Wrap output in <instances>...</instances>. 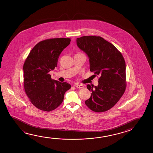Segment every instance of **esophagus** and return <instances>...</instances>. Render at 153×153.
Instances as JSON below:
<instances>
[{
    "label": "esophagus",
    "mask_w": 153,
    "mask_h": 153,
    "mask_svg": "<svg viewBox=\"0 0 153 153\" xmlns=\"http://www.w3.org/2000/svg\"><path fill=\"white\" fill-rule=\"evenodd\" d=\"M75 87H76V88H84V85H82V84H78V85H74Z\"/></svg>",
    "instance_id": "obj_1"
}]
</instances>
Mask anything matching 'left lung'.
I'll return each mask as SVG.
<instances>
[{"mask_svg": "<svg viewBox=\"0 0 153 153\" xmlns=\"http://www.w3.org/2000/svg\"><path fill=\"white\" fill-rule=\"evenodd\" d=\"M78 48L87 55L90 71L99 75V85L87 87L91 96L85 105L94 111H106L119 101L126 88V64L122 53L111 43L95 36L76 39Z\"/></svg>", "mask_w": 153, "mask_h": 153, "instance_id": "left-lung-1", "label": "left lung"}]
</instances>
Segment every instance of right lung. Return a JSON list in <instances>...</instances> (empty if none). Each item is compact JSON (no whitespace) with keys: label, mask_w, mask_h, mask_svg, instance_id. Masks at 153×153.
<instances>
[{"label":"right lung","mask_w":153,"mask_h":153,"mask_svg":"<svg viewBox=\"0 0 153 153\" xmlns=\"http://www.w3.org/2000/svg\"><path fill=\"white\" fill-rule=\"evenodd\" d=\"M71 39L57 38L40 42L33 48L23 65L24 88L34 106L50 111L59 106L71 88L67 82L51 79L50 71L57 67L60 54Z\"/></svg>","instance_id":"add662e5"}]
</instances>
